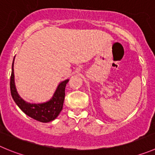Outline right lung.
Masks as SVG:
<instances>
[{
  "instance_id": "1",
  "label": "right lung",
  "mask_w": 155,
  "mask_h": 155,
  "mask_svg": "<svg viewBox=\"0 0 155 155\" xmlns=\"http://www.w3.org/2000/svg\"><path fill=\"white\" fill-rule=\"evenodd\" d=\"M68 82L69 79H66L58 86L53 95V97L48 102L42 104L28 103L19 96L16 90L15 85H14V62H13L12 72H11V81H10V87H11V92L13 99L26 115L37 121L41 122H49L54 120L59 115L63 109L65 98V88Z\"/></svg>"
}]
</instances>
